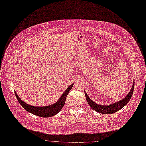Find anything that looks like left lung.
Wrapping results in <instances>:
<instances>
[{"label":"left lung","instance_id":"8db88e82","mask_svg":"<svg viewBox=\"0 0 146 146\" xmlns=\"http://www.w3.org/2000/svg\"><path fill=\"white\" fill-rule=\"evenodd\" d=\"M134 88V82L133 83V86L130 92L125 98H123L122 100H120L119 102H117L115 104L109 105H99L98 104H96L88 97V95L85 92V97L88 104L90 105V106L94 110H95V111H97L98 112L100 113H104L106 115L112 114L113 113H115V112L117 111L118 110H120L129 102L133 95Z\"/></svg>","mask_w":146,"mask_h":146}]
</instances>
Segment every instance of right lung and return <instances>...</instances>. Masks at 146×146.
<instances>
[{
	"label": "right lung",
	"instance_id": "add662e5",
	"mask_svg": "<svg viewBox=\"0 0 146 146\" xmlns=\"http://www.w3.org/2000/svg\"><path fill=\"white\" fill-rule=\"evenodd\" d=\"M73 86V84L69 86V87L67 88L65 91L63 93L62 96H61L60 99L58 100V101L55 103L53 105L47 106H43V107H38V106H33L31 105H29L23 101H22L16 92L15 95L17 99V100L20 104L21 105V106L25 109H26L27 111L30 112L31 113H33V115H35L36 116L42 117H49L53 116L57 114L58 112L62 109V107L64 106L65 103L66 98L68 95V93L70 92V90L72 89Z\"/></svg>",
	"mask_w": 146,
	"mask_h": 146
}]
</instances>
